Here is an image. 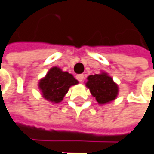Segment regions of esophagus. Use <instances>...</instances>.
<instances>
[{
    "mask_svg": "<svg viewBox=\"0 0 154 154\" xmlns=\"http://www.w3.org/2000/svg\"><path fill=\"white\" fill-rule=\"evenodd\" d=\"M84 78H85V77H84V75H77V79L79 81V82H83V80H84Z\"/></svg>",
    "mask_w": 154,
    "mask_h": 154,
    "instance_id": "34e87169",
    "label": "esophagus"
}]
</instances>
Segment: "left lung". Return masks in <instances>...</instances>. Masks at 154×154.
<instances>
[{"label": "left lung", "mask_w": 154, "mask_h": 154, "mask_svg": "<svg viewBox=\"0 0 154 154\" xmlns=\"http://www.w3.org/2000/svg\"><path fill=\"white\" fill-rule=\"evenodd\" d=\"M85 86L100 105H105L115 100L119 93L118 85L105 71L89 76Z\"/></svg>", "instance_id": "left-lung-1"}]
</instances>
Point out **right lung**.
<instances>
[{
	"label": "right lung",
	"mask_w": 154,
	"mask_h": 154,
	"mask_svg": "<svg viewBox=\"0 0 154 154\" xmlns=\"http://www.w3.org/2000/svg\"><path fill=\"white\" fill-rule=\"evenodd\" d=\"M77 84L78 81L71 74L58 67H53L38 81V85L45 100L52 103H60L69 89Z\"/></svg>",
	"instance_id": "right-lung-1"
}]
</instances>
